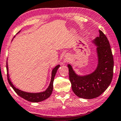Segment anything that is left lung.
<instances>
[{"instance_id": "1", "label": "left lung", "mask_w": 121, "mask_h": 121, "mask_svg": "<svg viewBox=\"0 0 121 121\" xmlns=\"http://www.w3.org/2000/svg\"><path fill=\"white\" fill-rule=\"evenodd\" d=\"M94 40L97 45L98 64L93 73L86 76L76 75L72 66L68 65L69 80L73 93L83 99H93L100 95L111 83L113 73V58L109 41L102 31Z\"/></svg>"}]
</instances>
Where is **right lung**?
<instances>
[{
  "label": "right lung",
  "mask_w": 121,
  "mask_h": 121,
  "mask_svg": "<svg viewBox=\"0 0 121 121\" xmlns=\"http://www.w3.org/2000/svg\"><path fill=\"white\" fill-rule=\"evenodd\" d=\"M20 32V31H19ZM18 32V33H19ZM60 66L59 65H58L54 69L52 70V76H51V80L50 85L47 90L44 91V92H40V93H28L25 92L23 91H22L16 88V87L13 85V84L11 83V81L10 80L9 76L8 74V64L6 63V70H7V74H8V80L9 83L10 85L11 86V87L13 89V90L15 91V92L18 94L19 96H20L21 97L27 100V101H30V102H34V103H37L40 102V101H43L44 100L48 98V97H50L51 94H52V91H53V81H54V78L56 75V73H57V71L58 68Z\"/></svg>",
  "instance_id": "right-lung-1"
}]
</instances>
